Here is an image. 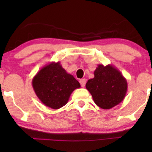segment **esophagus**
<instances>
[{"mask_svg": "<svg viewBox=\"0 0 152 152\" xmlns=\"http://www.w3.org/2000/svg\"><path fill=\"white\" fill-rule=\"evenodd\" d=\"M80 82L81 86L84 88V87L85 86V85H86V80H85V79H82V80H80Z\"/></svg>", "mask_w": 152, "mask_h": 152, "instance_id": "obj_1", "label": "esophagus"}]
</instances>
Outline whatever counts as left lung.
<instances>
[{"label": "left lung", "instance_id": "obj_1", "mask_svg": "<svg viewBox=\"0 0 152 152\" xmlns=\"http://www.w3.org/2000/svg\"><path fill=\"white\" fill-rule=\"evenodd\" d=\"M86 88L99 107L110 109L122 102L127 91V82L115 66L99 64L94 77L88 80Z\"/></svg>", "mask_w": 152, "mask_h": 152}]
</instances>
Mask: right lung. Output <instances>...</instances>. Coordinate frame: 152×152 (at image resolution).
I'll use <instances>...</instances> for the list:
<instances>
[{
  "mask_svg": "<svg viewBox=\"0 0 152 152\" xmlns=\"http://www.w3.org/2000/svg\"><path fill=\"white\" fill-rule=\"evenodd\" d=\"M32 87L37 96L45 106L58 109L66 105L70 95L80 84L68 73L60 62H50L43 66L32 79Z\"/></svg>",
  "mask_w": 152,
  "mask_h": 152,
  "instance_id": "add662e5",
  "label": "right lung"
}]
</instances>
